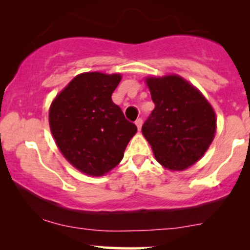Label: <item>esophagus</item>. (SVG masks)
I'll list each match as a JSON object with an SVG mask.
<instances>
[{"mask_svg":"<svg viewBox=\"0 0 250 250\" xmlns=\"http://www.w3.org/2000/svg\"><path fill=\"white\" fill-rule=\"evenodd\" d=\"M142 123H143V121H142L141 117H140V119H137L136 121H135V125H136V127H137V129H139V130H141Z\"/></svg>","mask_w":250,"mask_h":250,"instance_id":"obj_1","label":"esophagus"}]
</instances>
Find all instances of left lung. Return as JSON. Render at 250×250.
I'll return each instance as SVG.
<instances>
[{
    "label": "left lung",
    "instance_id": "left-lung-1",
    "mask_svg": "<svg viewBox=\"0 0 250 250\" xmlns=\"http://www.w3.org/2000/svg\"><path fill=\"white\" fill-rule=\"evenodd\" d=\"M154 110L142 125L157 162L169 170L196 163L213 142L214 109L206 97L179 75L147 77Z\"/></svg>",
    "mask_w": 250,
    "mask_h": 250
}]
</instances>
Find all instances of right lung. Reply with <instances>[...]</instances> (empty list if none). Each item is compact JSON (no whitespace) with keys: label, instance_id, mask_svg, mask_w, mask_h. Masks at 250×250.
I'll return each mask as SVG.
<instances>
[{"label":"right lung","instance_id":"right-lung-1","mask_svg":"<svg viewBox=\"0 0 250 250\" xmlns=\"http://www.w3.org/2000/svg\"><path fill=\"white\" fill-rule=\"evenodd\" d=\"M120 81V74H80L50 105V130L60 151L74 167L91 176L115 168L137 131L111 100Z\"/></svg>","mask_w":250,"mask_h":250}]
</instances>
